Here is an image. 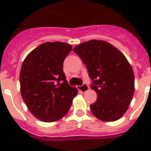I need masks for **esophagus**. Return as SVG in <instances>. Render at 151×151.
<instances>
[{
    "label": "esophagus",
    "mask_w": 151,
    "mask_h": 151,
    "mask_svg": "<svg viewBox=\"0 0 151 151\" xmlns=\"http://www.w3.org/2000/svg\"><path fill=\"white\" fill-rule=\"evenodd\" d=\"M78 89L81 92H85L89 89V87H88V85H86V84H83V85H81V86H78Z\"/></svg>",
    "instance_id": "1"
}]
</instances>
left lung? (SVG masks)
Returning <instances> with one entry per match:
<instances>
[{
  "label": "left lung",
  "mask_w": 151,
  "mask_h": 151,
  "mask_svg": "<svg viewBox=\"0 0 151 151\" xmlns=\"http://www.w3.org/2000/svg\"><path fill=\"white\" fill-rule=\"evenodd\" d=\"M86 65L97 99L90 105L95 117L114 122L124 115L135 91L133 70L124 55L106 41L91 40L73 48Z\"/></svg>",
  "instance_id": "8db88e82"
}]
</instances>
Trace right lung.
<instances>
[{"label":"right lung","instance_id":"add662e5","mask_svg":"<svg viewBox=\"0 0 151 151\" xmlns=\"http://www.w3.org/2000/svg\"><path fill=\"white\" fill-rule=\"evenodd\" d=\"M72 50L63 42H45L28 54L19 74L22 99L32 114L40 121L53 122L70 110L78 89L70 86L63 64Z\"/></svg>","mask_w":151,"mask_h":151}]
</instances>
